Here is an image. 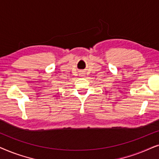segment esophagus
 <instances>
[{"mask_svg": "<svg viewBox=\"0 0 159 159\" xmlns=\"http://www.w3.org/2000/svg\"><path fill=\"white\" fill-rule=\"evenodd\" d=\"M80 77H85V75H84V73H80Z\"/></svg>", "mask_w": 159, "mask_h": 159, "instance_id": "1", "label": "esophagus"}]
</instances>
